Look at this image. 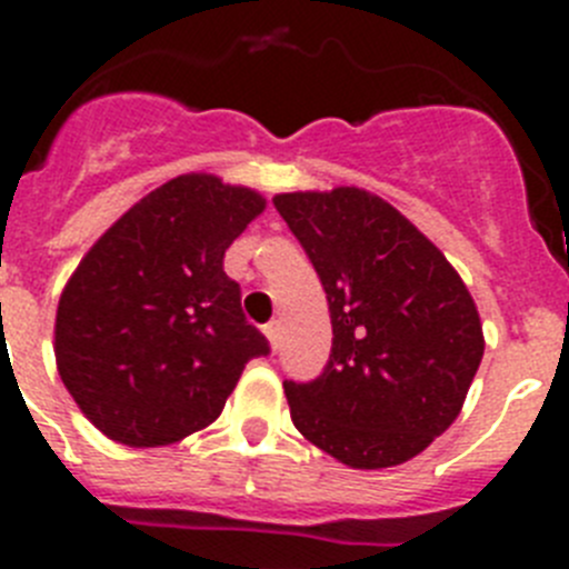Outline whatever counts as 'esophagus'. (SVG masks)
Listing matches in <instances>:
<instances>
[{"instance_id":"esophagus-1","label":"esophagus","mask_w":569,"mask_h":569,"mask_svg":"<svg viewBox=\"0 0 569 569\" xmlns=\"http://www.w3.org/2000/svg\"><path fill=\"white\" fill-rule=\"evenodd\" d=\"M264 336H268V341H270V347H279V341H281V321L279 319H273V321H268V325H264Z\"/></svg>"}]
</instances>
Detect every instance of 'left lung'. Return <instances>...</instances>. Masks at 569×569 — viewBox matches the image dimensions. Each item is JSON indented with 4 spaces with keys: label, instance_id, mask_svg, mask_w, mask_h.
I'll return each mask as SVG.
<instances>
[{
    "label": "left lung",
    "instance_id": "8db88e82",
    "mask_svg": "<svg viewBox=\"0 0 569 569\" xmlns=\"http://www.w3.org/2000/svg\"><path fill=\"white\" fill-rule=\"evenodd\" d=\"M328 293L319 379L284 381L310 445L356 470L419 456L453 425L485 356L470 290L407 216L361 188L273 196Z\"/></svg>",
    "mask_w": 569,
    "mask_h": 569
}]
</instances>
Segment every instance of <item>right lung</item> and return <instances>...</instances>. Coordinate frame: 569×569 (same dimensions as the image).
<instances>
[{"instance_id": "add662e5", "label": "right lung", "mask_w": 569, "mask_h": 569, "mask_svg": "<svg viewBox=\"0 0 569 569\" xmlns=\"http://www.w3.org/2000/svg\"><path fill=\"white\" fill-rule=\"evenodd\" d=\"M264 196L213 173L176 176L122 213L64 284L57 370L84 419L128 447H164L222 413L270 350L241 313L224 250Z\"/></svg>"}]
</instances>
